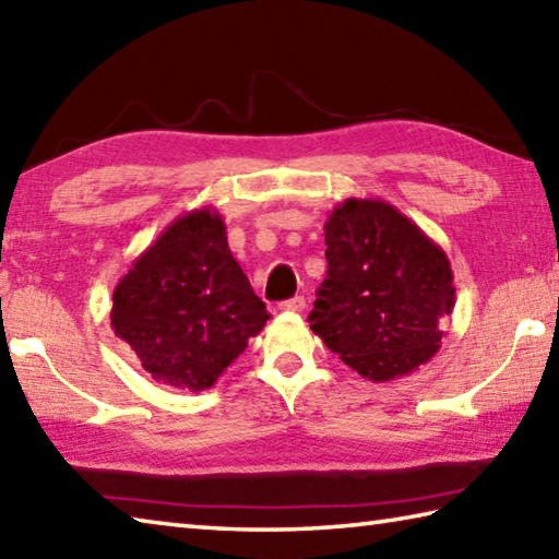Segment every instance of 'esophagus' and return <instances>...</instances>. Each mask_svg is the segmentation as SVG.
Masks as SVG:
<instances>
[{"label": "esophagus", "instance_id": "1", "mask_svg": "<svg viewBox=\"0 0 559 559\" xmlns=\"http://www.w3.org/2000/svg\"><path fill=\"white\" fill-rule=\"evenodd\" d=\"M281 310H288V312H302V310H306V298H302V296H296V298H290V300H286V302H281Z\"/></svg>", "mask_w": 559, "mask_h": 559}]
</instances>
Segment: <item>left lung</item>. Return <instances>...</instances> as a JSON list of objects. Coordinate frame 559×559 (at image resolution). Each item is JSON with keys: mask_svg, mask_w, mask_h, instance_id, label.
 Segmentation results:
<instances>
[{"mask_svg": "<svg viewBox=\"0 0 559 559\" xmlns=\"http://www.w3.org/2000/svg\"><path fill=\"white\" fill-rule=\"evenodd\" d=\"M324 245L328 278L310 312L324 347L377 383L428 364L454 310L448 253L401 210L369 198L330 212Z\"/></svg>", "mask_w": 559, "mask_h": 559, "instance_id": "obj_1", "label": "left lung"}]
</instances>
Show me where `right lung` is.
<instances>
[{
  "instance_id": "add662e5",
  "label": "right lung",
  "mask_w": 559,
  "mask_h": 559,
  "mask_svg": "<svg viewBox=\"0 0 559 559\" xmlns=\"http://www.w3.org/2000/svg\"><path fill=\"white\" fill-rule=\"evenodd\" d=\"M111 328L158 383L215 385L271 318L227 245L215 207L186 212L119 278Z\"/></svg>"
}]
</instances>
